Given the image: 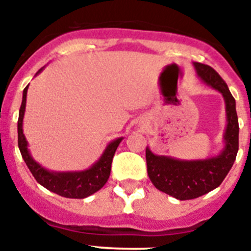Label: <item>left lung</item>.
<instances>
[{"instance_id":"8db88e82","label":"left lung","mask_w":251,"mask_h":251,"mask_svg":"<svg viewBox=\"0 0 251 251\" xmlns=\"http://www.w3.org/2000/svg\"><path fill=\"white\" fill-rule=\"evenodd\" d=\"M197 75L208 86L221 93L225 100L226 129L224 146L217 156L205 159H178L157 156L146 148L148 177L159 191L177 200H192L221 185L234 165L239 150V121L236 103L223 77L211 66L194 63Z\"/></svg>"}]
</instances>
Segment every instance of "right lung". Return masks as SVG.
<instances>
[{
    "mask_svg": "<svg viewBox=\"0 0 251 251\" xmlns=\"http://www.w3.org/2000/svg\"><path fill=\"white\" fill-rule=\"evenodd\" d=\"M43 69H40L37 74ZM27 89L28 85L24 89V94H22V103L20 106L19 122H17V133H19L20 152H21L22 158L25 161L28 170L31 171L32 176L40 185L48 188L49 191L63 197H68V199H85V197L99 191L109 178L113 157H114L115 151L118 148L123 137L110 142L104 150L100 158L88 170L73 171V172H55V171L46 170L40 163H37L30 154V151L27 148V141H26L24 130H22Z\"/></svg>",
    "mask_w": 251,
    "mask_h": 251,
    "instance_id": "right-lung-1",
    "label": "right lung"
}]
</instances>
